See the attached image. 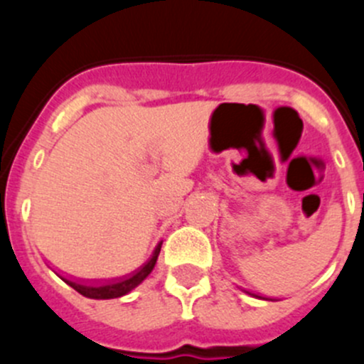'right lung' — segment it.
Wrapping results in <instances>:
<instances>
[{"instance_id":"1","label":"right lung","mask_w":364,"mask_h":364,"mask_svg":"<svg viewBox=\"0 0 364 364\" xmlns=\"http://www.w3.org/2000/svg\"><path fill=\"white\" fill-rule=\"evenodd\" d=\"M161 248V241L156 245L155 252H153L151 259L144 264V266L139 267L137 271H134L132 274L123 278H112V280L105 282H80V280H68V278H63L65 282L72 289H75L79 294L90 297V299H114V297H121L128 294L130 291H134L146 277L153 271L155 267L156 259H159V253Z\"/></svg>"}]
</instances>
